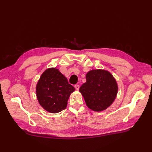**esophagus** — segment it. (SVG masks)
I'll return each instance as SVG.
<instances>
[{"label":"esophagus","mask_w":152,"mask_h":152,"mask_svg":"<svg viewBox=\"0 0 152 152\" xmlns=\"http://www.w3.org/2000/svg\"><path fill=\"white\" fill-rule=\"evenodd\" d=\"M75 88L76 90H79V87H80V86L79 85H75Z\"/></svg>","instance_id":"1"}]
</instances>
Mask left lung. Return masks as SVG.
<instances>
[{"label":"left lung","mask_w":152,"mask_h":152,"mask_svg":"<svg viewBox=\"0 0 152 152\" xmlns=\"http://www.w3.org/2000/svg\"><path fill=\"white\" fill-rule=\"evenodd\" d=\"M79 91L90 109L101 112L112 104L116 98L118 86L115 78L104 70H92L86 74V82Z\"/></svg>","instance_id":"left-lung-1"}]
</instances>
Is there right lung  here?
<instances>
[{
  "mask_svg": "<svg viewBox=\"0 0 152 152\" xmlns=\"http://www.w3.org/2000/svg\"><path fill=\"white\" fill-rule=\"evenodd\" d=\"M75 88L56 68L47 69L36 86L39 104L46 111L56 113L65 109L70 95Z\"/></svg>",
  "mask_w": 152,
  "mask_h": 152,
  "instance_id": "1",
  "label": "right lung"
}]
</instances>
